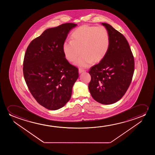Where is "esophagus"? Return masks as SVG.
<instances>
[{"mask_svg": "<svg viewBox=\"0 0 155 155\" xmlns=\"http://www.w3.org/2000/svg\"><path fill=\"white\" fill-rule=\"evenodd\" d=\"M84 71H86V70L84 69L81 68H79V73H81V72H84Z\"/></svg>", "mask_w": 155, "mask_h": 155, "instance_id": "esophagus-1", "label": "esophagus"}]
</instances>
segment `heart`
I'll return each mask as SVG.
<instances>
[{
	"label": "heart",
	"mask_w": 155,
	"mask_h": 155,
	"mask_svg": "<svg viewBox=\"0 0 155 155\" xmlns=\"http://www.w3.org/2000/svg\"><path fill=\"white\" fill-rule=\"evenodd\" d=\"M71 40L63 45V52L69 61H77L79 66L87 67L94 60L100 61L104 58L110 46V35L103 26H81L72 32Z\"/></svg>",
	"instance_id": "b5f03b06"
}]
</instances>
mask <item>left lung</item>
Listing matches in <instances>:
<instances>
[{
    "instance_id": "8db88e82",
    "label": "left lung",
    "mask_w": 155,
    "mask_h": 155,
    "mask_svg": "<svg viewBox=\"0 0 155 155\" xmlns=\"http://www.w3.org/2000/svg\"><path fill=\"white\" fill-rule=\"evenodd\" d=\"M102 24L110 35V46L100 63L90 68L88 88L96 101L108 105L117 102L127 91L134 75V60L123 34L108 24Z\"/></svg>"
}]
</instances>
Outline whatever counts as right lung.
<instances>
[{"label":"right lung","instance_id":"1","mask_svg":"<svg viewBox=\"0 0 155 155\" xmlns=\"http://www.w3.org/2000/svg\"><path fill=\"white\" fill-rule=\"evenodd\" d=\"M77 24L64 23L45 30L26 50L23 74L28 88L38 104L50 110L69 101L79 76L78 69L66 59L63 45Z\"/></svg>","mask_w":155,"mask_h":155}]
</instances>
